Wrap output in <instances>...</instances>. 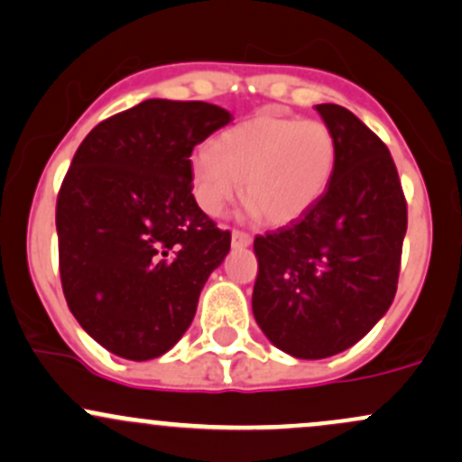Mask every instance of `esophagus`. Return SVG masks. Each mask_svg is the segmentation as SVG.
I'll use <instances>...</instances> for the list:
<instances>
[{"instance_id":"1","label":"esophagus","mask_w":462,"mask_h":462,"mask_svg":"<svg viewBox=\"0 0 462 462\" xmlns=\"http://www.w3.org/2000/svg\"><path fill=\"white\" fill-rule=\"evenodd\" d=\"M252 243V236L247 232L235 230L232 232V247H247Z\"/></svg>"}]
</instances>
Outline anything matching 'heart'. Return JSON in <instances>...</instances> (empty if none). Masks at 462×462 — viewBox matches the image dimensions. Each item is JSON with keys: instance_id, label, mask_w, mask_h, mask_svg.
I'll return each mask as SVG.
<instances>
[{"instance_id": "b5f03b06", "label": "heart", "mask_w": 462, "mask_h": 462, "mask_svg": "<svg viewBox=\"0 0 462 462\" xmlns=\"http://www.w3.org/2000/svg\"><path fill=\"white\" fill-rule=\"evenodd\" d=\"M336 157V138L320 120L258 114L192 153V195L206 215L219 217L241 195L243 180L252 215L285 226L324 195Z\"/></svg>"}]
</instances>
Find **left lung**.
I'll return each mask as SVG.
<instances>
[{"label":"left lung","instance_id":"obj_1","mask_svg":"<svg viewBox=\"0 0 462 462\" xmlns=\"http://www.w3.org/2000/svg\"><path fill=\"white\" fill-rule=\"evenodd\" d=\"M336 169L302 217L254 239L252 311L276 348L324 359L351 348L397 293L408 206L388 146L339 105H316Z\"/></svg>","mask_w":462,"mask_h":462}]
</instances>
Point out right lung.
<instances>
[{"instance_id": "obj_1", "label": "right lung", "mask_w": 462, "mask_h": 462, "mask_svg": "<svg viewBox=\"0 0 462 462\" xmlns=\"http://www.w3.org/2000/svg\"><path fill=\"white\" fill-rule=\"evenodd\" d=\"M230 120L201 100L149 98L76 151L57 199L60 285L80 327L118 357L171 351L230 252L190 184L192 149Z\"/></svg>"}]
</instances>
